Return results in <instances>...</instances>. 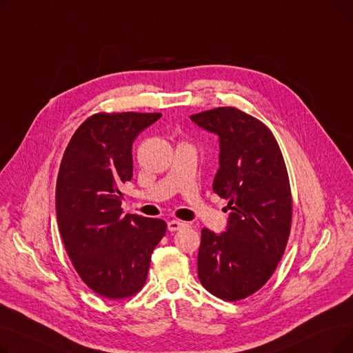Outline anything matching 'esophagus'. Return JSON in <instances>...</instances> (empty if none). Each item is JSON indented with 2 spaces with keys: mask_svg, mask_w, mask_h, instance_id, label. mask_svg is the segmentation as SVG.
I'll return each instance as SVG.
<instances>
[{
  "mask_svg": "<svg viewBox=\"0 0 353 353\" xmlns=\"http://www.w3.org/2000/svg\"><path fill=\"white\" fill-rule=\"evenodd\" d=\"M188 223H184V221H179V220H172L167 223V229H169L170 232H177V230H181L183 228H186Z\"/></svg>",
  "mask_w": 353,
  "mask_h": 353,
  "instance_id": "1",
  "label": "esophagus"
}]
</instances>
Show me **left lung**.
<instances>
[{
    "label": "left lung",
    "instance_id": "obj_1",
    "mask_svg": "<svg viewBox=\"0 0 353 353\" xmlns=\"http://www.w3.org/2000/svg\"><path fill=\"white\" fill-rule=\"evenodd\" d=\"M219 136L213 192L229 200L226 232L201 229L199 281L216 298L236 302L261 289L285 253L292 226L286 164L270 130L236 107L190 116Z\"/></svg>",
    "mask_w": 353,
    "mask_h": 353
}]
</instances>
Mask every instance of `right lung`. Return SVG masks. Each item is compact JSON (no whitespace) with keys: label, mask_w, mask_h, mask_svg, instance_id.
<instances>
[{"label":"right lung","mask_w":353,"mask_h":353,"mask_svg":"<svg viewBox=\"0 0 353 353\" xmlns=\"http://www.w3.org/2000/svg\"><path fill=\"white\" fill-rule=\"evenodd\" d=\"M160 113H97L72 134L55 186L60 234L81 281L107 299L145 283L152 253L165 234L161 219L123 214L121 188L133 177L132 145Z\"/></svg>","instance_id":"obj_1"}]
</instances>
